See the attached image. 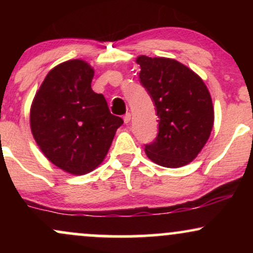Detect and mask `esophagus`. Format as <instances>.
<instances>
[{
    "label": "esophagus",
    "mask_w": 253,
    "mask_h": 253,
    "mask_svg": "<svg viewBox=\"0 0 253 253\" xmlns=\"http://www.w3.org/2000/svg\"><path fill=\"white\" fill-rule=\"evenodd\" d=\"M124 121L125 124H128L130 121V113H126V114L124 115Z\"/></svg>",
    "instance_id": "34e87169"
}]
</instances>
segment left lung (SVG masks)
<instances>
[{"label": "left lung", "mask_w": 253, "mask_h": 253, "mask_svg": "<svg viewBox=\"0 0 253 253\" xmlns=\"http://www.w3.org/2000/svg\"><path fill=\"white\" fill-rule=\"evenodd\" d=\"M141 85L158 115V134L145 145L152 162L165 168L189 164L207 143L214 108L207 86L188 66L170 58L139 56Z\"/></svg>", "instance_id": "1"}]
</instances>
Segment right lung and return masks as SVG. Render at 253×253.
Returning <instances> with one entry per match:
<instances>
[{"instance_id": "1", "label": "right lung", "mask_w": 253, "mask_h": 253, "mask_svg": "<svg viewBox=\"0 0 253 253\" xmlns=\"http://www.w3.org/2000/svg\"><path fill=\"white\" fill-rule=\"evenodd\" d=\"M94 69L64 62L45 77L31 107V129L46 158L66 172L84 175L103 162L124 120L91 89Z\"/></svg>"}]
</instances>
